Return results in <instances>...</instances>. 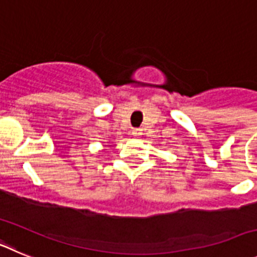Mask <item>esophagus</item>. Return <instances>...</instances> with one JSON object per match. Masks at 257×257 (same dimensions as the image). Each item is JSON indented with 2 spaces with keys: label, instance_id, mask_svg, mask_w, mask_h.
<instances>
[{
  "label": "esophagus",
  "instance_id": "esophagus-1",
  "mask_svg": "<svg viewBox=\"0 0 257 257\" xmlns=\"http://www.w3.org/2000/svg\"><path fill=\"white\" fill-rule=\"evenodd\" d=\"M131 135L140 136L142 135V128H133V131H131Z\"/></svg>",
  "mask_w": 257,
  "mask_h": 257
}]
</instances>
